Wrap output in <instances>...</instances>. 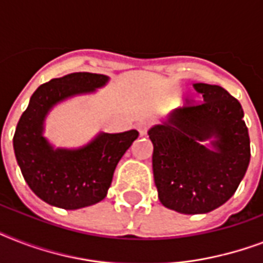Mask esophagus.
Here are the masks:
<instances>
[{
	"mask_svg": "<svg viewBox=\"0 0 263 263\" xmlns=\"http://www.w3.org/2000/svg\"><path fill=\"white\" fill-rule=\"evenodd\" d=\"M147 129H148L147 124H140V125H139V134L142 136L147 135Z\"/></svg>",
	"mask_w": 263,
	"mask_h": 263,
	"instance_id": "1",
	"label": "esophagus"
}]
</instances>
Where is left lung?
I'll return each instance as SVG.
<instances>
[{
    "mask_svg": "<svg viewBox=\"0 0 263 263\" xmlns=\"http://www.w3.org/2000/svg\"><path fill=\"white\" fill-rule=\"evenodd\" d=\"M194 87L203 102L175 109L147 132L158 199L181 214H203L224 204L251 157L239 101L216 84Z\"/></svg>",
    "mask_w": 263,
    "mask_h": 263,
    "instance_id": "left-lung-1",
    "label": "left lung"
}]
</instances>
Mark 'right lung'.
<instances>
[{
  "mask_svg": "<svg viewBox=\"0 0 263 263\" xmlns=\"http://www.w3.org/2000/svg\"><path fill=\"white\" fill-rule=\"evenodd\" d=\"M109 76L75 72L39 86L18 120L13 150L22 175L43 202L65 209L87 208L106 196L115 169L139 136L136 129L99 132L87 144L76 148L54 147L43 135L49 111L78 95L105 87Z\"/></svg>",
  "mask_w": 263,
  "mask_h": 263,
  "instance_id": "add662e5",
  "label": "right lung"
}]
</instances>
